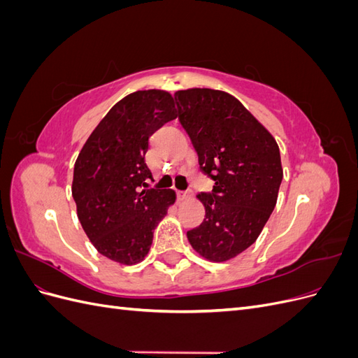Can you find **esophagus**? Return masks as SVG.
Returning a JSON list of instances; mask_svg holds the SVG:
<instances>
[{"mask_svg": "<svg viewBox=\"0 0 358 358\" xmlns=\"http://www.w3.org/2000/svg\"><path fill=\"white\" fill-rule=\"evenodd\" d=\"M189 191H178V199L179 200H185V199H188L189 197Z\"/></svg>", "mask_w": 358, "mask_h": 358, "instance_id": "obj_1", "label": "esophagus"}]
</instances>
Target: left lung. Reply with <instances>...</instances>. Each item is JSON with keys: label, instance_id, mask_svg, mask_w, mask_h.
<instances>
[{"label": "left lung", "instance_id": "1", "mask_svg": "<svg viewBox=\"0 0 358 358\" xmlns=\"http://www.w3.org/2000/svg\"><path fill=\"white\" fill-rule=\"evenodd\" d=\"M178 119L215 183L199 194L204 221L187 233L191 246L212 262H225L251 246L272 215L282 166L278 143L230 94L188 90L175 94Z\"/></svg>", "mask_w": 358, "mask_h": 358}]
</instances>
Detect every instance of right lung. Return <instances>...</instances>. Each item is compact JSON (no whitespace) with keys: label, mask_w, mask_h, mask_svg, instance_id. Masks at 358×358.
Segmentation results:
<instances>
[{"label":"right lung","mask_w":358,"mask_h":358,"mask_svg":"<svg viewBox=\"0 0 358 358\" xmlns=\"http://www.w3.org/2000/svg\"><path fill=\"white\" fill-rule=\"evenodd\" d=\"M178 116L166 91H137L116 103L76 159L73 199L96 251L121 264L149 252L175 191L149 187V137Z\"/></svg>","instance_id":"obj_1"}]
</instances>
